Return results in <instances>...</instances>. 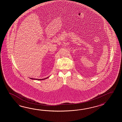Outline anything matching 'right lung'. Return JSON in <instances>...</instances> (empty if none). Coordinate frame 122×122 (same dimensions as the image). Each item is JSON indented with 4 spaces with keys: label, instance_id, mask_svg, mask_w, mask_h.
Segmentation results:
<instances>
[{
    "label": "right lung",
    "instance_id": "add662e5",
    "mask_svg": "<svg viewBox=\"0 0 122 122\" xmlns=\"http://www.w3.org/2000/svg\"><path fill=\"white\" fill-rule=\"evenodd\" d=\"M49 77H47V78H43V79H36V78H30L31 79H34V80H43L44 79H46L48 78H49Z\"/></svg>",
    "mask_w": 122,
    "mask_h": 122
}]
</instances>
